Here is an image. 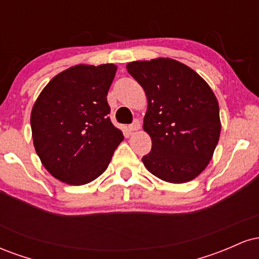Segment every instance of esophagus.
Returning <instances> with one entry per match:
<instances>
[{
	"label": "esophagus",
	"mask_w": 259,
	"mask_h": 259,
	"mask_svg": "<svg viewBox=\"0 0 259 259\" xmlns=\"http://www.w3.org/2000/svg\"><path fill=\"white\" fill-rule=\"evenodd\" d=\"M140 127H141V123H140V120H134L133 124H130L129 125V130L130 132H136V130H139Z\"/></svg>",
	"instance_id": "obj_1"
}]
</instances>
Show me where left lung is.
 <instances>
[{
    "instance_id": "left-lung-1",
    "label": "left lung",
    "mask_w": 259,
    "mask_h": 259,
    "mask_svg": "<svg viewBox=\"0 0 259 259\" xmlns=\"http://www.w3.org/2000/svg\"><path fill=\"white\" fill-rule=\"evenodd\" d=\"M126 69L147 96L144 130L152 140L145 167L159 179L187 183L212 159L221 135L219 105L195 70L170 58L136 61Z\"/></svg>"
}]
</instances>
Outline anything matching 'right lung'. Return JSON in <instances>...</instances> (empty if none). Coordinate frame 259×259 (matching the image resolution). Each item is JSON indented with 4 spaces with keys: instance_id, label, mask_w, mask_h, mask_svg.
I'll return each instance as SVG.
<instances>
[{
    "instance_id": "right-lung-1",
    "label": "right lung",
    "mask_w": 259,
    "mask_h": 259,
    "mask_svg": "<svg viewBox=\"0 0 259 259\" xmlns=\"http://www.w3.org/2000/svg\"><path fill=\"white\" fill-rule=\"evenodd\" d=\"M114 64H79L56 75L31 111L32 140L44 167L56 179L84 185L108 167L123 141L109 119L107 94Z\"/></svg>"
}]
</instances>
